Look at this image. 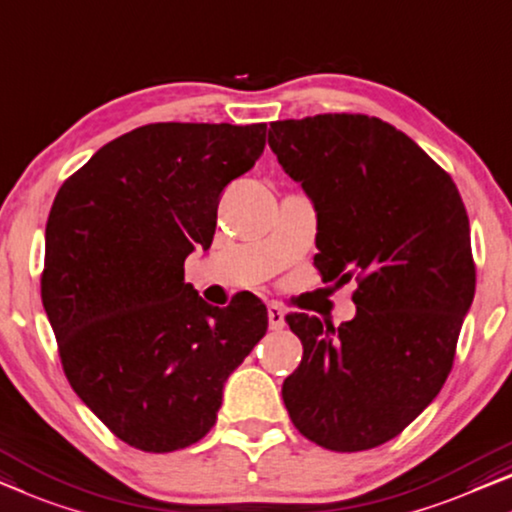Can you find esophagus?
<instances>
[{
	"mask_svg": "<svg viewBox=\"0 0 512 512\" xmlns=\"http://www.w3.org/2000/svg\"><path fill=\"white\" fill-rule=\"evenodd\" d=\"M284 309L279 305H268V321H270V328L272 330H281L286 325V318H284Z\"/></svg>",
	"mask_w": 512,
	"mask_h": 512,
	"instance_id": "1",
	"label": "esophagus"
}]
</instances>
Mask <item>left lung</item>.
Returning <instances> with one entry per match:
<instances>
[{
  "mask_svg": "<svg viewBox=\"0 0 512 512\" xmlns=\"http://www.w3.org/2000/svg\"><path fill=\"white\" fill-rule=\"evenodd\" d=\"M268 143L316 205L321 279L358 284L355 318L339 328L286 316L302 360L281 397L316 446L376 448L425 411L453 369L476 293L466 207L453 177L379 117L272 122Z\"/></svg>",
  "mask_w": 512,
  "mask_h": 512,
  "instance_id": "1",
  "label": "left lung"
}]
</instances>
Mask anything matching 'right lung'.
I'll return each instance as SVG.
<instances>
[{
    "label": "right lung",
    "instance_id": "obj_1",
    "mask_svg": "<svg viewBox=\"0 0 512 512\" xmlns=\"http://www.w3.org/2000/svg\"><path fill=\"white\" fill-rule=\"evenodd\" d=\"M268 124H145L103 145L50 207L41 298L76 395L145 453L201 441L228 374L268 330L240 295L219 309L184 284L217 205L254 168Z\"/></svg>",
    "mask_w": 512,
    "mask_h": 512
}]
</instances>
